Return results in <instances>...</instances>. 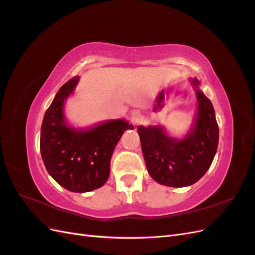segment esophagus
I'll return each mask as SVG.
<instances>
[{
    "label": "esophagus",
    "instance_id": "esophagus-1",
    "mask_svg": "<svg viewBox=\"0 0 255 255\" xmlns=\"http://www.w3.org/2000/svg\"><path fill=\"white\" fill-rule=\"evenodd\" d=\"M141 114L139 111H133L132 113H130V120H132V122L134 123V125H136V123L139 122L141 120Z\"/></svg>",
    "mask_w": 255,
    "mask_h": 255
}]
</instances>
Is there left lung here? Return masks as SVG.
I'll use <instances>...</instances> for the list:
<instances>
[{"mask_svg": "<svg viewBox=\"0 0 255 255\" xmlns=\"http://www.w3.org/2000/svg\"><path fill=\"white\" fill-rule=\"evenodd\" d=\"M198 110L194 125L183 138L169 136L161 126H139L141 150L146 169L154 181L170 187L198 182L211 167L217 152L219 128L212 102L200 90V82L190 79Z\"/></svg>", "mask_w": 255, "mask_h": 255, "instance_id": "left-lung-1", "label": "left lung"}]
</instances>
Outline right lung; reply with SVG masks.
I'll return each instance as SVG.
<instances>
[{
  "label": "right lung",
  "instance_id": "1",
  "mask_svg": "<svg viewBox=\"0 0 255 255\" xmlns=\"http://www.w3.org/2000/svg\"><path fill=\"white\" fill-rule=\"evenodd\" d=\"M79 81L76 75L63 85L45 112L40 152L45 169L60 186L73 192H87L106 183L115 146L123 133L134 127L125 119L106 120L88 128L69 126L64 105Z\"/></svg>",
  "mask_w": 255,
  "mask_h": 255
}]
</instances>
